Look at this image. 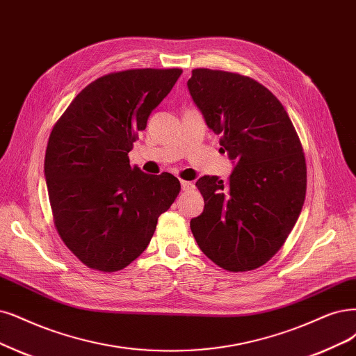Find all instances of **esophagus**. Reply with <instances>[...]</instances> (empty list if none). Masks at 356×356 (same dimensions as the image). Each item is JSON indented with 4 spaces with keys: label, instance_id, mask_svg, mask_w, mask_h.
Segmentation results:
<instances>
[{
    "label": "esophagus",
    "instance_id": "34e87169",
    "mask_svg": "<svg viewBox=\"0 0 356 356\" xmlns=\"http://www.w3.org/2000/svg\"><path fill=\"white\" fill-rule=\"evenodd\" d=\"M180 186H181V191H189V189L193 188V183L188 181V180H181L180 181Z\"/></svg>",
    "mask_w": 356,
    "mask_h": 356
}]
</instances>
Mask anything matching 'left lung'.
<instances>
[{"instance_id": "obj_1", "label": "left lung", "mask_w": 356, "mask_h": 356, "mask_svg": "<svg viewBox=\"0 0 356 356\" xmlns=\"http://www.w3.org/2000/svg\"><path fill=\"white\" fill-rule=\"evenodd\" d=\"M188 89L234 165L227 183L196 180L205 207L191 220L201 251L221 268L249 271L279 251L300 214L307 164L282 102L254 79L195 69Z\"/></svg>"}]
</instances>
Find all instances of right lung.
I'll return each instance as SVG.
<instances>
[{"label":"right lung","instance_id":"right-lung-1","mask_svg":"<svg viewBox=\"0 0 356 356\" xmlns=\"http://www.w3.org/2000/svg\"><path fill=\"white\" fill-rule=\"evenodd\" d=\"M180 69H136L89 83L52 129L45 180L56 226L85 266L118 271L151 242L180 192L170 173L130 167L127 154Z\"/></svg>","mask_w":356,"mask_h":356}]
</instances>
